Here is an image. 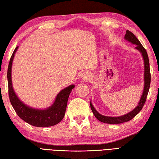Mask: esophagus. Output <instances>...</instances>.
I'll list each match as a JSON object with an SVG mask.
<instances>
[{
	"instance_id": "34e87169",
	"label": "esophagus",
	"mask_w": 159,
	"mask_h": 159,
	"mask_svg": "<svg viewBox=\"0 0 159 159\" xmlns=\"http://www.w3.org/2000/svg\"><path fill=\"white\" fill-rule=\"evenodd\" d=\"M83 80H85L89 79V74H87V73L83 74Z\"/></svg>"
}]
</instances>
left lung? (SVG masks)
<instances>
[{
    "label": "left lung",
    "instance_id": "left-lung-1",
    "mask_svg": "<svg viewBox=\"0 0 159 159\" xmlns=\"http://www.w3.org/2000/svg\"><path fill=\"white\" fill-rule=\"evenodd\" d=\"M125 38L126 40H129V42L133 43V44L136 45L135 48L137 49L139 51L141 52L143 57L144 65H145V73H144L145 85H144L143 93L141 100H140L138 106H136V107L134 109V110H133L131 112L119 117H110V116H102V115L99 114L98 111L95 110L94 107H93V105H92V102H90L91 110L92 111L93 114H94V115L95 116V117L98 120H100L101 122L105 123L119 124V123L127 122V121L132 120L133 118L142 110L143 107L144 106V104L146 101V98H147V96L149 92V89H150V81H151V74H150V63H149L148 53L146 52L145 49L143 48V46L141 43H140L138 39L134 36V34L132 33L129 30L126 31V34L125 36Z\"/></svg>",
    "mask_w": 159,
    "mask_h": 159
}]
</instances>
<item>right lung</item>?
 <instances>
[{
	"label": "right lung",
	"mask_w": 159,
	"mask_h": 159,
	"mask_svg": "<svg viewBox=\"0 0 159 159\" xmlns=\"http://www.w3.org/2000/svg\"><path fill=\"white\" fill-rule=\"evenodd\" d=\"M17 49L18 47L15 48L11 55L7 69L8 94L12 107L21 119L33 126L43 127L57 125L63 119L66 110L68 98L71 89L74 88V85H70L59 92L54 104L47 110H40L27 107L18 99L12 88L11 78V64L14 54Z\"/></svg>",
	"instance_id": "right-lung-1"
}]
</instances>
